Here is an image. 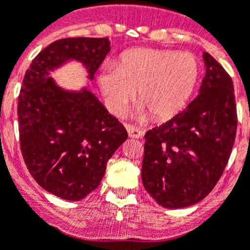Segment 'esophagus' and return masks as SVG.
<instances>
[{
  "mask_svg": "<svg viewBox=\"0 0 250 250\" xmlns=\"http://www.w3.org/2000/svg\"><path fill=\"white\" fill-rule=\"evenodd\" d=\"M127 134H129L130 138L132 139H140L144 136V130L140 129V127L131 126V125H126Z\"/></svg>",
  "mask_w": 250,
  "mask_h": 250,
  "instance_id": "34e87169",
  "label": "esophagus"
}]
</instances>
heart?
<instances>
[{
    "instance_id": "obj_1",
    "label": "heart",
    "mask_w": 250,
    "mask_h": 250,
    "mask_svg": "<svg viewBox=\"0 0 250 250\" xmlns=\"http://www.w3.org/2000/svg\"><path fill=\"white\" fill-rule=\"evenodd\" d=\"M199 77V63L193 54L160 48H134L119 59L116 68L106 67L99 85L109 109L119 114L135 94L136 115L169 119L182 111Z\"/></svg>"
}]
</instances>
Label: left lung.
I'll return each mask as SVG.
<instances>
[{"mask_svg":"<svg viewBox=\"0 0 250 250\" xmlns=\"http://www.w3.org/2000/svg\"><path fill=\"white\" fill-rule=\"evenodd\" d=\"M199 94L173 119L145 134L141 179L145 190L169 209L199 203L222 176L237 134L233 81L203 52Z\"/></svg>","mask_w":250,"mask_h":250,"instance_id":"obj_1","label":"left lung"}]
</instances>
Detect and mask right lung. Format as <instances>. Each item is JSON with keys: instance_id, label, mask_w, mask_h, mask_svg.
<instances>
[{"instance_id": "obj_1", "label": "right lung", "mask_w": 250, "mask_h": 250, "mask_svg": "<svg viewBox=\"0 0 250 250\" xmlns=\"http://www.w3.org/2000/svg\"><path fill=\"white\" fill-rule=\"evenodd\" d=\"M109 52L107 37L57 40L23 77L17 105L22 156L37 184L61 199L81 200L99 187L127 132L87 87L63 89L51 72L77 61L92 80Z\"/></svg>"}]
</instances>
